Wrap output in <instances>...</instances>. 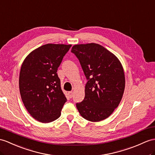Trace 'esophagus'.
<instances>
[{"label":"esophagus","instance_id":"1","mask_svg":"<svg viewBox=\"0 0 155 155\" xmlns=\"http://www.w3.org/2000/svg\"><path fill=\"white\" fill-rule=\"evenodd\" d=\"M68 95H69L70 98H71V97H72V95H73V92H72V91H69V92H68Z\"/></svg>","mask_w":155,"mask_h":155}]
</instances>
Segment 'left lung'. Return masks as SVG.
Instances as JSON below:
<instances>
[{
	"instance_id": "8db88e82",
	"label": "left lung",
	"mask_w": 155,
	"mask_h": 155,
	"mask_svg": "<svg viewBox=\"0 0 155 155\" xmlns=\"http://www.w3.org/2000/svg\"><path fill=\"white\" fill-rule=\"evenodd\" d=\"M71 52L78 58L87 82L85 98L76 107L91 122L107 118L118 107L125 89V75L119 60L96 43L75 45Z\"/></svg>"
}]
</instances>
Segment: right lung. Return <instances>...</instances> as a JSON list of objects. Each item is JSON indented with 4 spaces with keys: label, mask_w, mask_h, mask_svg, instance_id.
<instances>
[{
    "label": "right lung",
    "mask_w": 155,
    "mask_h": 155,
    "mask_svg": "<svg viewBox=\"0 0 155 155\" xmlns=\"http://www.w3.org/2000/svg\"><path fill=\"white\" fill-rule=\"evenodd\" d=\"M71 45L47 44L32 51L22 64L19 87L25 108L42 123L58 119L66 98L60 87L58 68Z\"/></svg>",
    "instance_id": "1"
}]
</instances>
